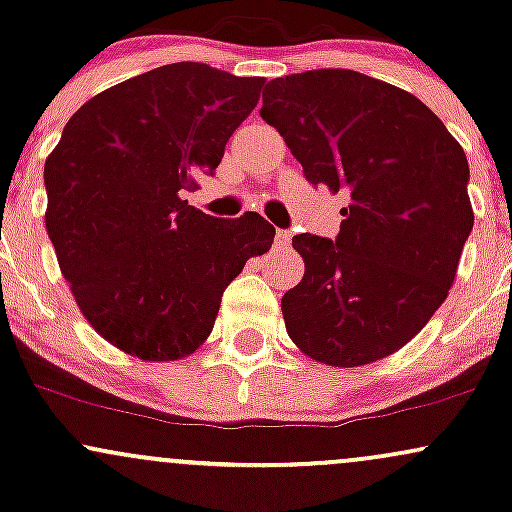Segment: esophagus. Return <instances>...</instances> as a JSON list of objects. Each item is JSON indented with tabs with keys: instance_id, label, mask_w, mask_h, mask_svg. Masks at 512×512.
<instances>
[{
	"instance_id": "obj_1",
	"label": "esophagus",
	"mask_w": 512,
	"mask_h": 512,
	"mask_svg": "<svg viewBox=\"0 0 512 512\" xmlns=\"http://www.w3.org/2000/svg\"><path fill=\"white\" fill-rule=\"evenodd\" d=\"M274 245L276 248H289L291 245V231H276V236H274Z\"/></svg>"
}]
</instances>
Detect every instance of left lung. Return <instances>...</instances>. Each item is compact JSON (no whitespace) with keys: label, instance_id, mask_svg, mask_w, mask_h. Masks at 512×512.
<instances>
[{"label":"left lung","instance_id":"1","mask_svg":"<svg viewBox=\"0 0 512 512\" xmlns=\"http://www.w3.org/2000/svg\"><path fill=\"white\" fill-rule=\"evenodd\" d=\"M260 115L308 182L349 192L334 243L293 236L305 272L281 298L291 342L332 368L395 354L448 298L472 233L460 142L409 91L351 69L269 81Z\"/></svg>","mask_w":512,"mask_h":512}]
</instances>
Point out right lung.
Instances as JSON below:
<instances>
[{
	"mask_svg": "<svg viewBox=\"0 0 512 512\" xmlns=\"http://www.w3.org/2000/svg\"><path fill=\"white\" fill-rule=\"evenodd\" d=\"M262 76L175 62L105 88L69 117L45 161V228L81 315L142 361L207 342L226 286L272 248L255 211L214 219L187 204L214 173Z\"/></svg>",
	"mask_w": 512,
	"mask_h": 512,
	"instance_id": "1",
	"label": "right lung"
}]
</instances>
